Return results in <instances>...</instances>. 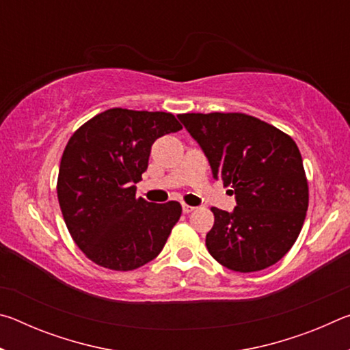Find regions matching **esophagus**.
I'll return each mask as SVG.
<instances>
[{
    "instance_id": "34e87169",
    "label": "esophagus",
    "mask_w": 350,
    "mask_h": 350,
    "mask_svg": "<svg viewBox=\"0 0 350 350\" xmlns=\"http://www.w3.org/2000/svg\"><path fill=\"white\" fill-rule=\"evenodd\" d=\"M182 210H183V213H191V211L196 210V206H191V205L183 204V205H182Z\"/></svg>"
}]
</instances>
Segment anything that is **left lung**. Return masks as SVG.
I'll list each match as a JSON object with an SVG mask.
<instances>
[{"instance_id": "8db88e82", "label": "left lung", "mask_w": 350, "mask_h": 350, "mask_svg": "<svg viewBox=\"0 0 350 350\" xmlns=\"http://www.w3.org/2000/svg\"><path fill=\"white\" fill-rule=\"evenodd\" d=\"M208 159L213 177L232 187V213L213 206L205 244L219 264L250 273L286 254L303 228L309 185L303 157L281 129L241 112L177 116Z\"/></svg>"}]
</instances>
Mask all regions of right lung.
Returning a JSON list of instances; mask_svg holds the SVG:
<instances>
[{
    "label": "right lung",
    "mask_w": 350,
    "mask_h": 350,
    "mask_svg": "<svg viewBox=\"0 0 350 350\" xmlns=\"http://www.w3.org/2000/svg\"><path fill=\"white\" fill-rule=\"evenodd\" d=\"M180 129L170 112L112 108L69 139L58 171V204L74 242L92 262L128 271L162 252L182 206L135 198V183L154 142Z\"/></svg>",
    "instance_id": "obj_1"
}]
</instances>
